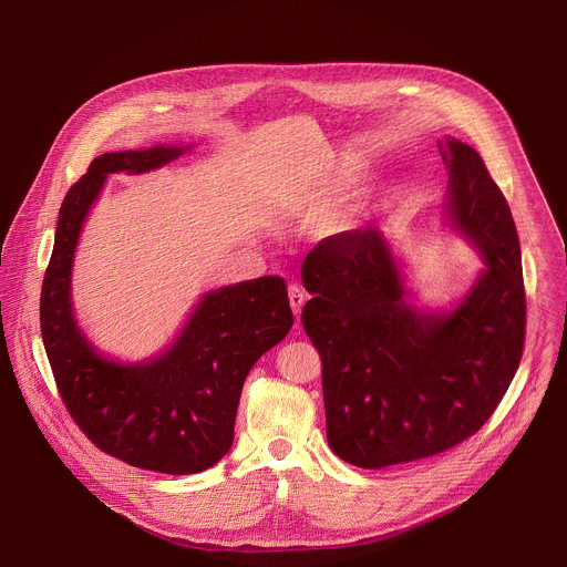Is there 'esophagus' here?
<instances>
[{
  "label": "esophagus",
  "mask_w": 567,
  "mask_h": 567,
  "mask_svg": "<svg viewBox=\"0 0 567 567\" xmlns=\"http://www.w3.org/2000/svg\"><path fill=\"white\" fill-rule=\"evenodd\" d=\"M287 296H289V305H291L293 313L300 316L302 305H305V298H307L305 291H302V287H300V285H289V287H287Z\"/></svg>",
  "instance_id": "esophagus-1"
}]
</instances>
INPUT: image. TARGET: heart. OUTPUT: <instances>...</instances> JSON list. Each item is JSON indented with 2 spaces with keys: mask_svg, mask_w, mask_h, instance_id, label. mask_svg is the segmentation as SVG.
<instances>
[{
  "mask_svg": "<svg viewBox=\"0 0 567 567\" xmlns=\"http://www.w3.org/2000/svg\"><path fill=\"white\" fill-rule=\"evenodd\" d=\"M359 177H361V166H352V168H348V171L343 173V184L350 186V184L359 182Z\"/></svg>",
  "mask_w": 567,
  "mask_h": 567,
  "instance_id": "1",
  "label": "heart"
}]
</instances>
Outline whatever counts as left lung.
<instances>
[{"mask_svg":"<svg viewBox=\"0 0 567 567\" xmlns=\"http://www.w3.org/2000/svg\"><path fill=\"white\" fill-rule=\"evenodd\" d=\"M449 217L487 269L449 313L417 311L379 228L322 239L302 262V328L322 361L330 449L383 468L453 449L505 396L525 346V285L509 204L482 156L449 138Z\"/></svg>","mask_w":567,"mask_h":567,"instance_id":"8db88e82","label":"left lung"}]
</instances>
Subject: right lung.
I'll return each instance as SVG.
<instances>
[{
	"label": "right lung",
	"instance_id": "right-lung-1",
	"mask_svg": "<svg viewBox=\"0 0 567 567\" xmlns=\"http://www.w3.org/2000/svg\"><path fill=\"white\" fill-rule=\"evenodd\" d=\"M186 150L156 145L96 156L60 206L40 296L44 350L73 422L103 453L173 475L199 473L228 453L249 370L293 326L287 285L278 276L206 293L177 341L136 365L101 357L75 326L73 251L107 175L147 173Z\"/></svg>",
	"mask_w": 567,
	"mask_h": 567
}]
</instances>
